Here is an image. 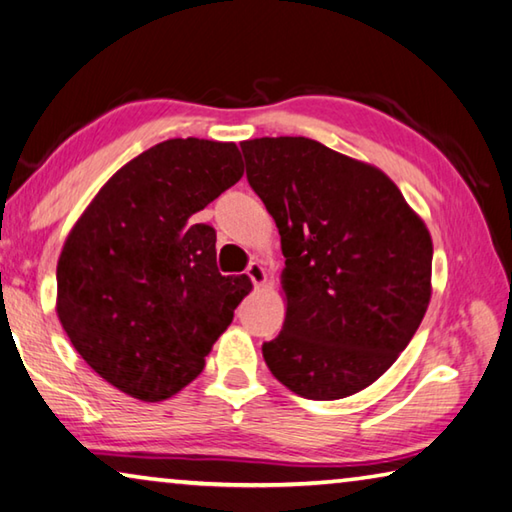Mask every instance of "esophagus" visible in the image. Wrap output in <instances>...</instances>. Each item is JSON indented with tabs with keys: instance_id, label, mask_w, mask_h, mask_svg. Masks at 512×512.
<instances>
[{
	"instance_id": "esophagus-1",
	"label": "esophagus",
	"mask_w": 512,
	"mask_h": 512,
	"mask_svg": "<svg viewBox=\"0 0 512 512\" xmlns=\"http://www.w3.org/2000/svg\"><path fill=\"white\" fill-rule=\"evenodd\" d=\"M247 276L251 279V283L256 285V288H261V285H265V283H267V272H265V267H263V263H258V261L249 263V267H247Z\"/></svg>"
}]
</instances>
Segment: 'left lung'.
<instances>
[{
    "label": "left lung",
    "instance_id": "left-lung-1",
    "mask_svg": "<svg viewBox=\"0 0 512 512\" xmlns=\"http://www.w3.org/2000/svg\"><path fill=\"white\" fill-rule=\"evenodd\" d=\"M247 182L281 233L288 299L265 364L308 400L373 384L432 297V236L380 168L306 137L240 143Z\"/></svg>",
    "mask_w": 512,
    "mask_h": 512
}]
</instances>
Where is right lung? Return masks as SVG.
Here are the masks:
<instances>
[{
  "instance_id": "right-lung-1",
  "label": "right lung",
  "mask_w": 512,
  "mask_h": 512,
  "mask_svg": "<svg viewBox=\"0 0 512 512\" xmlns=\"http://www.w3.org/2000/svg\"><path fill=\"white\" fill-rule=\"evenodd\" d=\"M240 177L236 143L168 139L116 170L69 231L58 319L128 396L161 402L193 382L249 294V276L218 272L215 229L193 218Z\"/></svg>"
}]
</instances>
